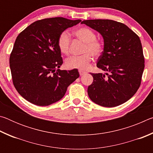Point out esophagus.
Masks as SVG:
<instances>
[{
  "label": "esophagus",
  "instance_id": "34e87169",
  "mask_svg": "<svg viewBox=\"0 0 153 153\" xmlns=\"http://www.w3.org/2000/svg\"><path fill=\"white\" fill-rule=\"evenodd\" d=\"M79 73L80 76H83V75H84V74H86V72L84 71H82V70H81V69H79Z\"/></svg>",
  "mask_w": 153,
  "mask_h": 153
}]
</instances>
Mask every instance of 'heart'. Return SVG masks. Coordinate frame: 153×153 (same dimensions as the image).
I'll return each instance as SVG.
<instances>
[{
	"label": "heart",
	"instance_id": "b5f03b06",
	"mask_svg": "<svg viewBox=\"0 0 153 153\" xmlns=\"http://www.w3.org/2000/svg\"><path fill=\"white\" fill-rule=\"evenodd\" d=\"M74 35L77 39L85 43L81 56H73L65 61L66 66L69 69H86L92 61V55L98 57L104 51V44L97 38V34L92 29L88 27H81L75 30ZM71 38L66 32H62L57 40V46L61 53L67 55L70 51Z\"/></svg>",
	"mask_w": 153,
	"mask_h": 153
}]
</instances>
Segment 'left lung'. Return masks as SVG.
Returning a JSON list of instances; mask_svg holds the SVG:
<instances>
[{
    "mask_svg": "<svg viewBox=\"0 0 153 153\" xmlns=\"http://www.w3.org/2000/svg\"><path fill=\"white\" fill-rule=\"evenodd\" d=\"M104 39V51L97 66L105 71L91 74L93 82L88 94L96 104L113 107L128 101L141 84L144 58L138 36L122 23L109 19L84 20Z\"/></svg>",
    "mask_w": 153,
    "mask_h": 153,
    "instance_id": "8db88e82",
    "label": "left lung"
}]
</instances>
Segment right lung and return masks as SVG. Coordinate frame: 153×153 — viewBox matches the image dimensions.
Segmentation results:
<instances>
[{
  "mask_svg": "<svg viewBox=\"0 0 153 153\" xmlns=\"http://www.w3.org/2000/svg\"><path fill=\"white\" fill-rule=\"evenodd\" d=\"M80 19L63 17L36 21L21 32L9 58L13 83L19 94L38 106H48L64 97L67 87L79 76L77 69L61 70L59 35Z\"/></svg>",
  "mask_w": 153,
  "mask_h": 153,
  "instance_id": "obj_1",
  "label": "right lung"
}]
</instances>
